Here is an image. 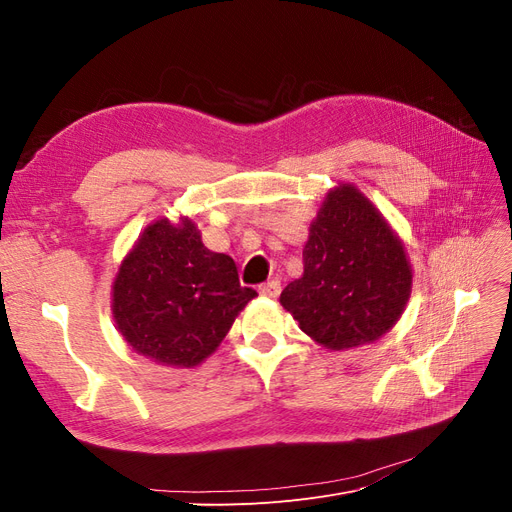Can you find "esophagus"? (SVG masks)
<instances>
[{
  "mask_svg": "<svg viewBox=\"0 0 512 512\" xmlns=\"http://www.w3.org/2000/svg\"><path fill=\"white\" fill-rule=\"evenodd\" d=\"M258 292L262 294V297H269V299H275L277 294L282 292V284L277 282V280H271V282H267V284H262L260 288H258Z\"/></svg>",
  "mask_w": 512,
  "mask_h": 512,
  "instance_id": "esophagus-1",
  "label": "esophagus"
}]
</instances>
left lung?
I'll return each instance as SVG.
<instances>
[{
  "label": "left lung",
  "instance_id": "8db88e82",
  "mask_svg": "<svg viewBox=\"0 0 512 512\" xmlns=\"http://www.w3.org/2000/svg\"><path fill=\"white\" fill-rule=\"evenodd\" d=\"M410 290L404 243L359 188L339 183L309 224L303 275L282 290L280 303L314 342L348 350L389 333Z\"/></svg>",
  "mask_w": 512,
  "mask_h": 512
}]
</instances>
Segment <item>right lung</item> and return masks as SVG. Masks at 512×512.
Here are the masks:
<instances>
[{
  "mask_svg": "<svg viewBox=\"0 0 512 512\" xmlns=\"http://www.w3.org/2000/svg\"><path fill=\"white\" fill-rule=\"evenodd\" d=\"M258 297L239 284L235 260L211 252L190 218L149 224L113 282V318L134 352L153 363L196 367Z\"/></svg>",
  "mask_w": 512,
  "mask_h": 512,
  "instance_id": "right-lung-1",
  "label": "right lung"
}]
</instances>
